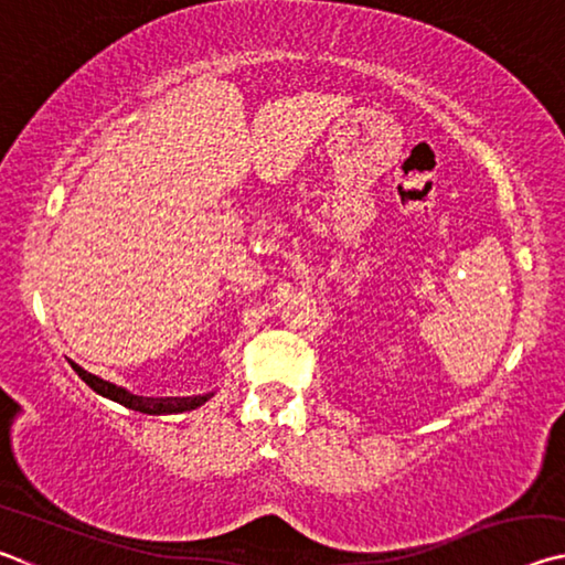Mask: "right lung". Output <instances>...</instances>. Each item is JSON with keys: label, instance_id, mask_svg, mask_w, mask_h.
<instances>
[{"label": "right lung", "instance_id": "right-lung-1", "mask_svg": "<svg viewBox=\"0 0 565 565\" xmlns=\"http://www.w3.org/2000/svg\"><path fill=\"white\" fill-rule=\"evenodd\" d=\"M72 369L79 374V379L87 384L89 388L97 391L99 396H107L111 401H117V404L127 406L131 411H139V414H181V411H191L196 406H202L204 401L212 398L214 394H204V396H184V398H151V396H137L131 394V391L121 388L117 384H109V381H104L99 376L89 374V371H84L82 366H76L72 363Z\"/></svg>", "mask_w": 565, "mask_h": 565}]
</instances>
